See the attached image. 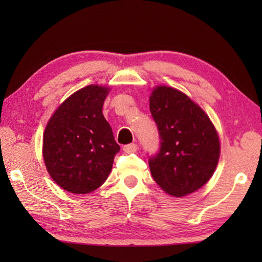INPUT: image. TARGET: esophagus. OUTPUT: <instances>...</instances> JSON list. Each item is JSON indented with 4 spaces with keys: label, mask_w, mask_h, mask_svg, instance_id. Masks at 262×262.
I'll return each mask as SVG.
<instances>
[{
    "label": "esophagus",
    "mask_w": 262,
    "mask_h": 262,
    "mask_svg": "<svg viewBox=\"0 0 262 262\" xmlns=\"http://www.w3.org/2000/svg\"><path fill=\"white\" fill-rule=\"evenodd\" d=\"M122 149H124L125 153L130 154V153H135V152H136L137 146H136V144L132 143V144H127V145L122 146Z\"/></svg>",
    "instance_id": "obj_1"
}]
</instances>
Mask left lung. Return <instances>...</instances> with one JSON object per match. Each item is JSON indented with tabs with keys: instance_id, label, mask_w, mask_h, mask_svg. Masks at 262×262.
<instances>
[{
	"instance_id": "obj_1",
	"label": "left lung",
	"mask_w": 262,
	"mask_h": 262,
	"mask_svg": "<svg viewBox=\"0 0 262 262\" xmlns=\"http://www.w3.org/2000/svg\"><path fill=\"white\" fill-rule=\"evenodd\" d=\"M160 147L148 158L154 181L169 194L182 197L198 190L213 176L220 141L208 116L185 93L158 86L149 98Z\"/></svg>"
}]
</instances>
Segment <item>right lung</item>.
Instances as JSON below:
<instances>
[{"label":"right lung","mask_w":262,"mask_h":262,"mask_svg":"<svg viewBox=\"0 0 262 262\" xmlns=\"http://www.w3.org/2000/svg\"><path fill=\"white\" fill-rule=\"evenodd\" d=\"M108 89L89 85L55 111L43 133V161L53 180L73 193H89L107 179L119 152L102 115Z\"/></svg>","instance_id":"1"}]
</instances>
